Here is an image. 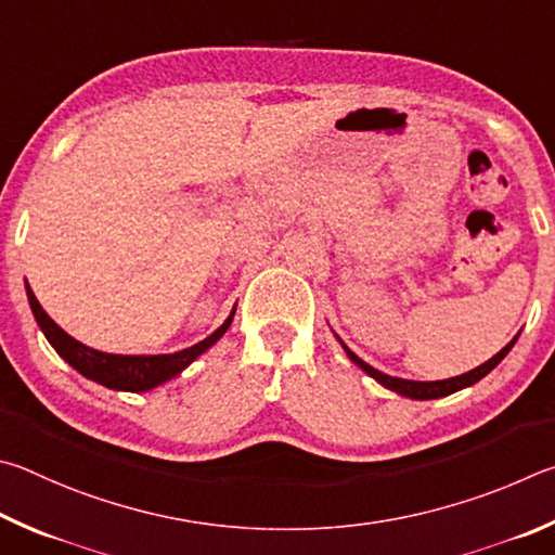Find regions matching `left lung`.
I'll return each instance as SVG.
<instances>
[{
    "label": "left lung",
    "mask_w": 555,
    "mask_h": 555,
    "mask_svg": "<svg viewBox=\"0 0 555 555\" xmlns=\"http://www.w3.org/2000/svg\"><path fill=\"white\" fill-rule=\"evenodd\" d=\"M338 338V336H336ZM517 338H519V334L512 338V341L502 348L500 353H494L490 361H485L482 365H478L475 367V371H468V373H463V375H455V377H449V380H434V383H420V380H404V377H392V375H385V373H380V371H375L373 365H367L363 358H358L351 348H348L341 338H338V344L344 346V351H346V356L351 358V361L361 367V371H365L367 375L373 377V380H377L380 383L383 387H387V390H392V392H397V395H402V397H410V400H439V397H446V395H453V392H459V390H463V387H470V385H475L478 380H482L485 375H488L490 371H494V367H498L500 363H502V358L507 356L509 351H512V346L517 344Z\"/></svg>",
    "instance_id": "obj_1"
}]
</instances>
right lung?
<instances>
[{
	"mask_svg": "<svg viewBox=\"0 0 555 555\" xmlns=\"http://www.w3.org/2000/svg\"><path fill=\"white\" fill-rule=\"evenodd\" d=\"M26 297H28V305H31L36 324L41 326L43 336L48 338V344L55 348V353L61 356L65 363H70L77 373L85 375L87 380H94L104 387H109V390H121V392H149L153 387L172 380L175 375H180L184 367H188L192 361H197L207 348H211L223 334H227V328L233 322V314H236V307H233L231 314L227 317V322H223L217 332L209 334L199 344L182 348L178 353L121 356V353L94 351V348L80 344L70 334H65L63 328L43 312V307L38 305V299L31 293L28 283H26Z\"/></svg>",
	"mask_w": 555,
	"mask_h": 555,
	"instance_id": "obj_1",
	"label": "right lung"
}]
</instances>
